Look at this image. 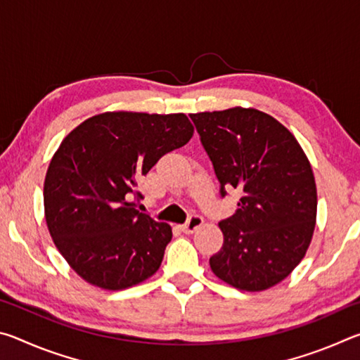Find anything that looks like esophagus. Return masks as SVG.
I'll return each instance as SVG.
<instances>
[{
  "instance_id": "34e87169",
  "label": "esophagus",
  "mask_w": 360,
  "mask_h": 360,
  "mask_svg": "<svg viewBox=\"0 0 360 360\" xmlns=\"http://www.w3.org/2000/svg\"><path fill=\"white\" fill-rule=\"evenodd\" d=\"M202 225H203V217L193 214L188 217V221L184 225H182V231H186V233H193V231H197Z\"/></svg>"
}]
</instances>
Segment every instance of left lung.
Segmentation results:
<instances>
[{
    "mask_svg": "<svg viewBox=\"0 0 360 360\" xmlns=\"http://www.w3.org/2000/svg\"><path fill=\"white\" fill-rule=\"evenodd\" d=\"M214 167L221 195L241 193L233 216L219 222L214 275L248 292L270 289L300 264L313 238L318 193L302 146L283 124L254 108L191 114Z\"/></svg>",
    "mask_w": 360,
    "mask_h": 360,
    "instance_id": "obj_1",
    "label": "left lung"
}]
</instances>
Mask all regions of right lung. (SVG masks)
I'll use <instances>...</instances> for the list:
<instances>
[{"mask_svg": "<svg viewBox=\"0 0 360 360\" xmlns=\"http://www.w3.org/2000/svg\"><path fill=\"white\" fill-rule=\"evenodd\" d=\"M186 114L115 111L84 120L53 154L44 181L49 233L84 281L120 290L160 268L172 227L135 210L138 181L188 143Z\"/></svg>", "mask_w": 360, "mask_h": 360, "instance_id": "obj_1", "label": "right lung"}]
</instances>
